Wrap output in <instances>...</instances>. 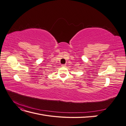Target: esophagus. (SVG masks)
<instances>
[{"mask_svg": "<svg viewBox=\"0 0 126 126\" xmlns=\"http://www.w3.org/2000/svg\"><path fill=\"white\" fill-rule=\"evenodd\" d=\"M62 67H66V64H62Z\"/></svg>", "mask_w": 126, "mask_h": 126, "instance_id": "esophagus-1", "label": "esophagus"}]
</instances>
